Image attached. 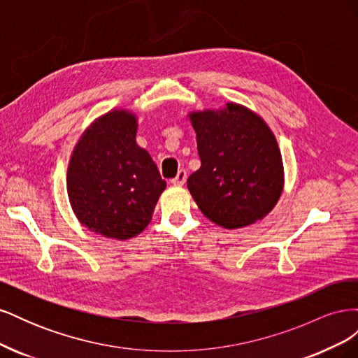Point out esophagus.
I'll list each match as a JSON object with an SVG mask.
<instances>
[{
  "instance_id": "1",
  "label": "esophagus",
  "mask_w": 358,
  "mask_h": 358,
  "mask_svg": "<svg viewBox=\"0 0 358 358\" xmlns=\"http://www.w3.org/2000/svg\"><path fill=\"white\" fill-rule=\"evenodd\" d=\"M185 180H187V171H185V170H179L176 178L171 179V183H173V185H175V187H182L183 183H185Z\"/></svg>"
}]
</instances>
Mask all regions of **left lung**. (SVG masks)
Here are the masks:
<instances>
[{
	"label": "left lung",
	"instance_id": "1",
	"mask_svg": "<svg viewBox=\"0 0 358 358\" xmlns=\"http://www.w3.org/2000/svg\"><path fill=\"white\" fill-rule=\"evenodd\" d=\"M201 166L187 185L204 216L224 229L251 225L275 208L284 188L272 129L246 107L189 113Z\"/></svg>",
	"mask_w": 358,
	"mask_h": 358
}]
</instances>
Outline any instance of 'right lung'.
Returning a JSON list of instances; mask_svg holds the SVG:
<instances>
[{"label": "right lung", "mask_w": 358, "mask_h": 358, "mask_svg": "<svg viewBox=\"0 0 358 358\" xmlns=\"http://www.w3.org/2000/svg\"><path fill=\"white\" fill-rule=\"evenodd\" d=\"M137 119L112 110L86 129L67 171L73 212L91 231L117 241L142 233L166 189L148 150L136 143Z\"/></svg>", "instance_id": "1"}]
</instances>
